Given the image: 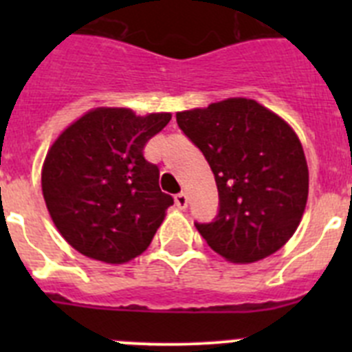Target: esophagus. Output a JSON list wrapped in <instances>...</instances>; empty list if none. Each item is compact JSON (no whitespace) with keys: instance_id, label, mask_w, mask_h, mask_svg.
<instances>
[{"instance_id":"1","label":"esophagus","mask_w":352,"mask_h":352,"mask_svg":"<svg viewBox=\"0 0 352 352\" xmlns=\"http://www.w3.org/2000/svg\"><path fill=\"white\" fill-rule=\"evenodd\" d=\"M174 203H176V206L179 208V210H185L186 204H188V197H186V194H178L176 197H174Z\"/></svg>"}]
</instances>
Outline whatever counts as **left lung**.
Here are the masks:
<instances>
[{"label":"left lung","instance_id":"obj_1","mask_svg":"<svg viewBox=\"0 0 352 352\" xmlns=\"http://www.w3.org/2000/svg\"><path fill=\"white\" fill-rule=\"evenodd\" d=\"M176 120L206 157L219 188L214 222L195 223L206 243L234 264L280 250L309 197V166L292 126L245 96L182 111Z\"/></svg>","mask_w":352,"mask_h":352}]
</instances>
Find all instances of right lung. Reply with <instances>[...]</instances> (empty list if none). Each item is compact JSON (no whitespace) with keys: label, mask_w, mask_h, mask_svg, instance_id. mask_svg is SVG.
Segmentation results:
<instances>
[{"label":"right lung","mask_w":352,"mask_h":352,"mask_svg":"<svg viewBox=\"0 0 352 352\" xmlns=\"http://www.w3.org/2000/svg\"><path fill=\"white\" fill-rule=\"evenodd\" d=\"M170 116L96 107L56 138L42 166V194L72 248L125 264L149 247L174 199L160 190V170L142 149Z\"/></svg>","instance_id":"right-lung-1"}]
</instances>
